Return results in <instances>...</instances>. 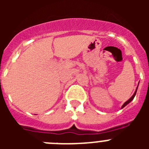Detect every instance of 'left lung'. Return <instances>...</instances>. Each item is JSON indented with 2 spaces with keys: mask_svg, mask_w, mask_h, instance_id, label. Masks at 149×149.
<instances>
[{
  "mask_svg": "<svg viewBox=\"0 0 149 149\" xmlns=\"http://www.w3.org/2000/svg\"><path fill=\"white\" fill-rule=\"evenodd\" d=\"M137 87H138V86H137ZM136 90H137V88H136V91H135V93H134V95H132V96H131V98H129V99H128V100H127V101H126L125 103H124V104H123V105H122V108H123V107H125V106H126V105H127V104H129V103H130V102H131V101H132V100H133V99H134V96L136 95Z\"/></svg>",
  "mask_w": 149,
  "mask_h": 149,
  "instance_id": "left-lung-1",
  "label": "left lung"
}]
</instances>
